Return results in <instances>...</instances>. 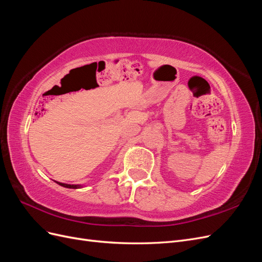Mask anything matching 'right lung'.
<instances>
[{
    "mask_svg": "<svg viewBox=\"0 0 262 262\" xmlns=\"http://www.w3.org/2000/svg\"><path fill=\"white\" fill-rule=\"evenodd\" d=\"M58 185L62 186V187H66V188H70V189H80L83 187V185H69V184H63V182H59V181H55Z\"/></svg>",
    "mask_w": 262,
    "mask_h": 262,
    "instance_id": "right-lung-1",
    "label": "right lung"
}]
</instances>
